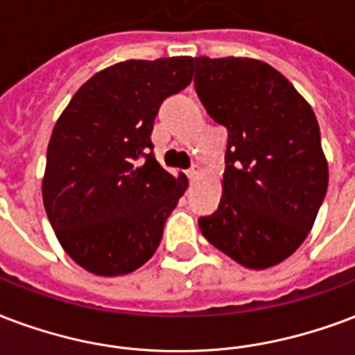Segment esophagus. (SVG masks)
Returning a JSON list of instances; mask_svg holds the SVG:
<instances>
[{
    "mask_svg": "<svg viewBox=\"0 0 355 355\" xmlns=\"http://www.w3.org/2000/svg\"><path fill=\"white\" fill-rule=\"evenodd\" d=\"M186 175H188L189 180H196V178H199L202 175V169L199 166H193V167H189Z\"/></svg>",
    "mask_w": 355,
    "mask_h": 355,
    "instance_id": "34e87169",
    "label": "esophagus"
}]
</instances>
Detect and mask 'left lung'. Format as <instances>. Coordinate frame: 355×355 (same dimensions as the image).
<instances>
[{"instance_id": "obj_1", "label": "left lung", "mask_w": 355, "mask_h": 355, "mask_svg": "<svg viewBox=\"0 0 355 355\" xmlns=\"http://www.w3.org/2000/svg\"><path fill=\"white\" fill-rule=\"evenodd\" d=\"M191 64L197 96L229 134L223 197L199 218L201 232L242 266L279 264L307 238L328 189L318 121L291 81L262 61Z\"/></svg>"}]
</instances>
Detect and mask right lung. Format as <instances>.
Returning <instances> with one entry per match:
<instances>
[{
	"label": "right lung",
	"instance_id": "right-lung-1",
	"mask_svg": "<svg viewBox=\"0 0 355 355\" xmlns=\"http://www.w3.org/2000/svg\"><path fill=\"white\" fill-rule=\"evenodd\" d=\"M191 58L124 61L85 81L51 132L42 199L76 264L104 277L154 255L188 188L159 166L150 134L164 100L191 81Z\"/></svg>",
	"mask_w": 355,
	"mask_h": 355
}]
</instances>
